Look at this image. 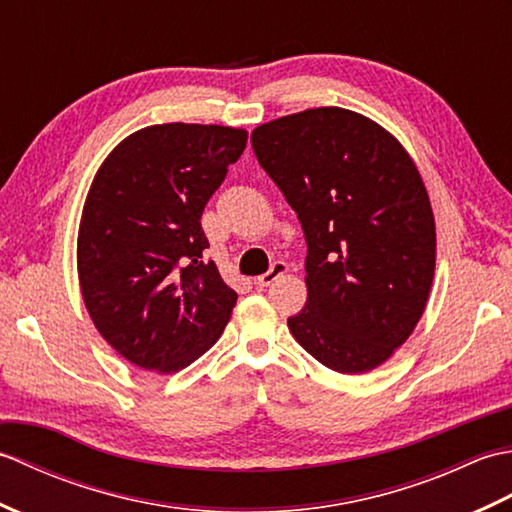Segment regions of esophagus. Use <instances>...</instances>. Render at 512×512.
<instances>
[{
	"instance_id": "esophagus-1",
	"label": "esophagus",
	"mask_w": 512,
	"mask_h": 512,
	"mask_svg": "<svg viewBox=\"0 0 512 512\" xmlns=\"http://www.w3.org/2000/svg\"><path fill=\"white\" fill-rule=\"evenodd\" d=\"M288 273V264L286 262H275L273 266H270V270L268 273H264V275H259L257 279H255V284L259 286V288H266V286H270L273 284L275 279H279V277H284Z\"/></svg>"
}]
</instances>
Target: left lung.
<instances>
[{
  "mask_svg": "<svg viewBox=\"0 0 512 512\" xmlns=\"http://www.w3.org/2000/svg\"><path fill=\"white\" fill-rule=\"evenodd\" d=\"M255 156L306 235L308 301L288 328L325 367L363 374L409 339L436 273L420 171L367 116L314 107L259 125Z\"/></svg>",
  "mask_w": 512,
  "mask_h": 512,
  "instance_id": "left-lung-1",
  "label": "left lung"
}]
</instances>
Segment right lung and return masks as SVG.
<instances>
[{
  "mask_svg": "<svg viewBox=\"0 0 512 512\" xmlns=\"http://www.w3.org/2000/svg\"><path fill=\"white\" fill-rule=\"evenodd\" d=\"M246 129L165 123L118 143L85 198L76 266L103 339L140 369L176 374L220 339L237 292L213 262L202 211Z\"/></svg>",
  "mask_w": 512,
  "mask_h": 512,
  "instance_id": "right-lung-1",
  "label": "right lung"
}]
</instances>
